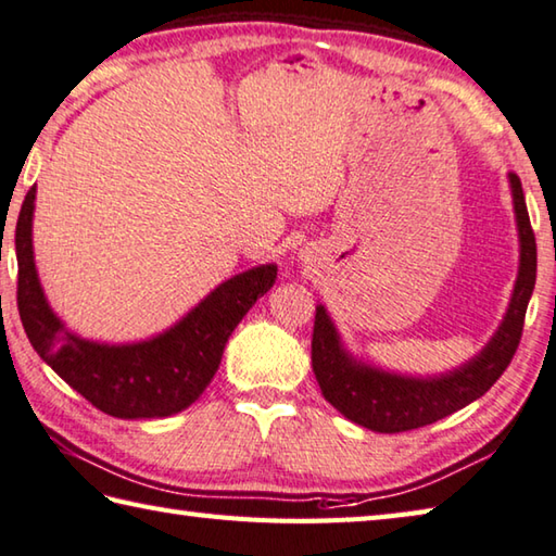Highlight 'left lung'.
Returning a JSON list of instances; mask_svg holds the SVG:
<instances>
[{"mask_svg":"<svg viewBox=\"0 0 556 556\" xmlns=\"http://www.w3.org/2000/svg\"><path fill=\"white\" fill-rule=\"evenodd\" d=\"M508 178L515 219H518L520 270L508 313H505L498 332L469 364L437 378L397 376L366 366L346 352L339 342L327 309L317 305L313 329V371L319 388H323L325 401L332 403L352 422L383 434L417 430V427L432 425L473 403L510 366L522 337L534 278H538V243H534L520 178L515 173H510Z\"/></svg>","mask_w":556,"mask_h":556,"instance_id":"left-lung-1","label":"left lung"}]
</instances>
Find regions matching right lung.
<instances>
[{"instance_id": "obj_1", "label": "right lung", "mask_w": 556, "mask_h": 556, "mask_svg": "<svg viewBox=\"0 0 556 556\" xmlns=\"http://www.w3.org/2000/svg\"><path fill=\"white\" fill-rule=\"evenodd\" d=\"M36 185L16 219V305L36 354L63 381L119 420H151L190 407L217 374L233 327L276 283L273 263L239 273L190 309L168 332L139 344H97L71 334L48 307L31 243Z\"/></svg>"}]
</instances>
